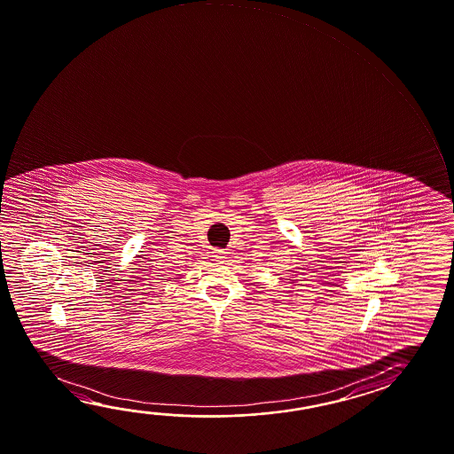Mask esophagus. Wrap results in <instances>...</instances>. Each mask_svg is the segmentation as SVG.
I'll list each match as a JSON object with an SVG mask.
<instances>
[{
	"label": "esophagus",
	"instance_id": "34e87169",
	"mask_svg": "<svg viewBox=\"0 0 454 454\" xmlns=\"http://www.w3.org/2000/svg\"><path fill=\"white\" fill-rule=\"evenodd\" d=\"M214 258H215L216 261H223L228 260V252H224V250H215L214 252Z\"/></svg>",
	"mask_w": 454,
	"mask_h": 454
}]
</instances>
